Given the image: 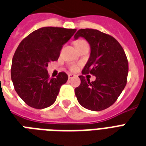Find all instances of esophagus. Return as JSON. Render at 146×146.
I'll list each match as a JSON object with an SVG mask.
<instances>
[{
  "label": "esophagus",
  "mask_w": 146,
  "mask_h": 146,
  "mask_svg": "<svg viewBox=\"0 0 146 146\" xmlns=\"http://www.w3.org/2000/svg\"><path fill=\"white\" fill-rule=\"evenodd\" d=\"M75 76V75H73V74H71V73H70L69 75H68V77H69V79H72V78H73Z\"/></svg>",
  "instance_id": "34e87169"
}]
</instances>
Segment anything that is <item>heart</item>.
Listing matches in <instances>:
<instances>
[{"mask_svg":"<svg viewBox=\"0 0 146 146\" xmlns=\"http://www.w3.org/2000/svg\"><path fill=\"white\" fill-rule=\"evenodd\" d=\"M85 43H88V42L86 41V40H83V39H80L78 40H76V43H75V45H76V46H79V45L85 44ZM70 70H72V71H76V70H77V69H78V66H77L76 65H75V64H72V65H70Z\"/></svg>","mask_w":146,"mask_h":146,"instance_id":"b5f03b06","label":"heart"}]
</instances>
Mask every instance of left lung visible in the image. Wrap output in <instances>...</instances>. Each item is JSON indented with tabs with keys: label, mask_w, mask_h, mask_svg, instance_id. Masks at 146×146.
<instances>
[{
	"label": "left lung",
	"mask_w": 146,
	"mask_h": 146,
	"mask_svg": "<svg viewBox=\"0 0 146 146\" xmlns=\"http://www.w3.org/2000/svg\"><path fill=\"white\" fill-rule=\"evenodd\" d=\"M82 36L91 46L88 62L79 76L75 95L83 107L92 111L106 110L117 100L127 84L128 61L122 46L113 36L93 29H80L74 38ZM96 76L90 82L84 75Z\"/></svg>",
	"instance_id": "8db88e82"
}]
</instances>
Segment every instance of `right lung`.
<instances>
[{
	"mask_svg": "<svg viewBox=\"0 0 146 146\" xmlns=\"http://www.w3.org/2000/svg\"><path fill=\"white\" fill-rule=\"evenodd\" d=\"M76 31L42 27L29 34L18 46L12 58L11 80L15 92L29 106L40 110L55 102L68 76L60 72L56 78H51L46 67L49 62L58 60L62 45Z\"/></svg>",
	"mask_w": 146,
	"mask_h": 146,
	"instance_id": "1",
	"label": "right lung"
}]
</instances>
